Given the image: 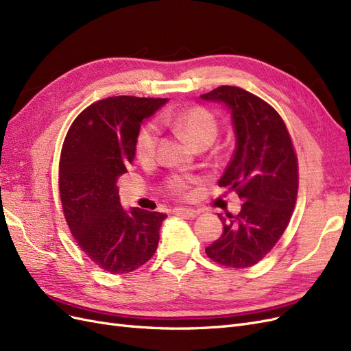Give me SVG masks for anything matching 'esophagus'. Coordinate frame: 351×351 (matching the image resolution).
<instances>
[{
    "label": "esophagus",
    "mask_w": 351,
    "mask_h": 351,
    "mask_svg": "<svg viewBox=\"0 0 351 351\" xmlns=\"http://www.w3.org/2000/svg\"><path fill=\"white\" fill-rule=\"evenodd\" d=\"M174 214L182 215V217H187V218H195V217L199 215V210L190 209V208H177V209H174Z\"/></svg>",
    "instance_id": "1"
}]
</instances>
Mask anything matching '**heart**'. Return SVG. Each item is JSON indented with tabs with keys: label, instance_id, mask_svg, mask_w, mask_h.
<instances>
[{
	"label": "heart",
	"instance_id": "obj_1",
	"mask_svg": "<svg viewBox=\"0 0 351 351\" xmlns=\"http://www.w3.org/2000/svg\"><path fill=\"white\" fill-rule=\"evenodd\" d=\"M161 123L171 127L196 147L209 146L218 134V121L215 114L202 105H192L178 111H164L159 115ZM158 127L154 123L145 124L137 132L134 141V154L142 164H151L158 154ZM193 178L184 176H173L167 180L165 193L171 197L184 199Z\"/></svg>",
	"mask_w": 351,
	"mask_h": 351
}]
</instances>
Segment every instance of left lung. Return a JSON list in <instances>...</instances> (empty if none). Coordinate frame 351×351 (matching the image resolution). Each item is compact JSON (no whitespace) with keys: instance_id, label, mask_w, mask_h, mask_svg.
I'll return each mask as SVG.
<instances>
[{"instance_id":"8db88e82","label":"left lung","mask_w":351,"mask_h":351,"mask_svg":"<svg viewBox=\"0 0 351 351\" xmlns=\"http://www.w3.org/2000/svg\"><path fill=\"white\" fill-rule=\"evenodd\" d=\"M200 98L224 102L231 111L236 151L218 186L243 200L237 215H219L224 231L205 252L222 267L249 268L267 256L289 226L299 190L297 155L281 115L256 95L219 86Z\"/></svg>"}]
</instances>
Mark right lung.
<instances>
[{
	"label": "right lung",
	"instance_id": "right-lung-1",
	"mask_svg": "<svg viewBox=\"0 0 351 351\" xmlns=\"http://www.w3.org/2000/svg\"><path fill=\"white\" fill-rule=\"evenodd\" d=\"M165 98L110 97L73 121L58 165L61 206L71 234L99 268L129 274L156 252L161 212L121 208L117 178L134 161L136 134Z\"/></svg>",
	"mask_w": 351,
	"mask_h": 351
}]
</instances>
